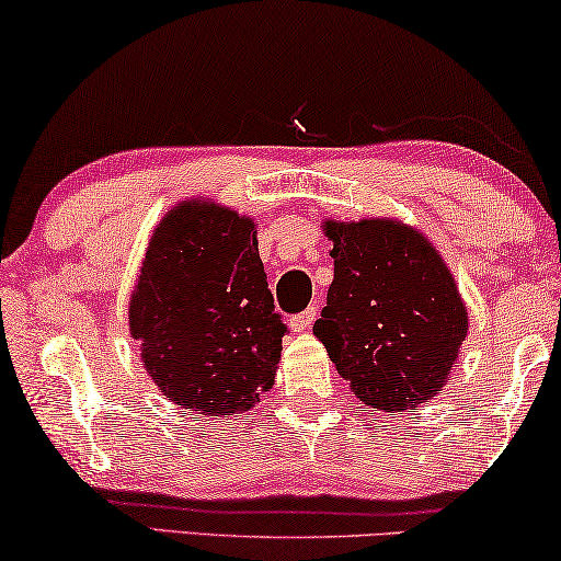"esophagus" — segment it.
<instances>
[{
  "mask_svg": "<svg viewBox=\"0 0 561 561\" xmlns=\"http://www.w3.org/2000/svg\"><path fill=\"white\" fill-rule=\"evenodd\" d=\"M317 313H319V306H317V304H311L309 309H306V311L296 313V317H290L288 327L294 329V332H304V329H309V327L313 324V321H317Z\"/></svg>",
  "mask_w": 561,
  "mask_h": 561,
  "instance_id": "34e87169",
  "label": "esophagus"
}]
</instances>
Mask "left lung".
Here are the masks:
<instances>
[{"instance_id": "1", "label": "left lung", "mask_w": 561, "mask_h": 561, "mask_svg": "<svg viewBox=\"0 0 561 561\" xmlns=\"http://www.w3.org/2000/svg\"><path fill=\"white\" fill-rule=\"evenodd\" d=\"M334 280L313 324L336 373L380 411L416 409L444 388L467 309L439 252L396 219L324 221Z\"/></svg>"}]
</instances>
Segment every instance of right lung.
<instances>
[{"label":"right lung","instance_id":"obj_1","mask_svg":"<svg viewBox=\"0 0 561 561\" xmlns=\"http://www.w3.org/2000/svg\"><path fill=\"white\" fill-rule=\"evenodd\" d=\"M129 334L168 401L204 416L250 411L283 350L250 217L183 202L160 219L129 301Z\"/></svg>","mask_w":561,"mask_h":561}]
</instances>
